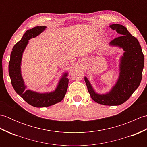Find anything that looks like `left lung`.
Listing matches in <instances>:
<instances>
[{"instance_id": "obj_1", "label": "left lung", "mask_w": 147, "mask_h": 147, "mask_svg": "<svg viewBox=\"0 0 147 147\" xmlns=\"http://www.w3.org/2000/svg\"><path fill=\"white\" fill-rule=\"evenodd\" d=\"M109 27L121 35L112 40L109 45L119 47L124 51L121 58L119 78L111 91L103 95L94 91L86 77L85 81L90 96L95 102L105 105H119L127 101L139 86L144 67V55L138 40L126 27L119 24H111Z\"/></svg>"}]
</instances>
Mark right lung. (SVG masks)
Masks as SVG:
<instances>
[{
    "label": "right lung",
    "mask_w": 147,
    "mask_h": 147,
    "mask_svg": "<svg viewBox=\"0 0 147 147\" xmlns=\"http://www.w3.org/2000/svg\"><path fill=\"white\" fill-rule=\"evenodd\" d=\"M46 28L40 26L27 30L21 40L15 44L11 54L9 64V74L14 90L28 104L35 107H45L60 102L66 93L69 79L67 73H65L58 83L55 91L51 93H40L26 90V86L21 73V62L23 53L28 43V40L40 35Z\"/></svg>",
    "instance_id": "add662e5"
}]
</instances>
